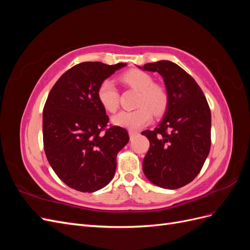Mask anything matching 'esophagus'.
<instances>
[{
    "instance_id": "34e87169",
    "label": "esophagus",
    "mask_w": 250,
    "mask_h": 250,
    "mask_svg": "<svg viewBox=\"0 0 250 250\" xmlns=\"http://www.w3.org/2000/svg\"><path fill=\"white\" fill-rule=\"evenodd\" d=\"M128 133H129V137H130V138H133L134 135L139 134V132H138V131H135V130H129V132H128Z\"/></svg>"
}]
</instances>
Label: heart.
<instances>
[{
  "label": "heart",
  "mask_w": 250,
  "mask_h": 250,
  "mask_svg": "<svg viewBox=\"0 0 250 250\" xmlns=\"http://www.w3.org/2000/svg\"><path fill=\"white\" fill-rule=\"evenodd\" d=\"M122 80L128 86L140 92L137 100L139 108L131 111H121L113 116L111 122L128 129H139L147 125L152 119V112L160 116L168 106V94L166 89L153 84V78L140 70H130L123 74ZM97 97L101 106L108 112H115L119 107V93L113 81L105 79L100 83Z\"/></svg>",
  "instance_id": "obj_1"
}]
</instances>
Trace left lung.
<instances>
[{
  "label": "left lung",
  "mask_w": 250,
  "mask_h": 250,
  "mask_svg": "<svg viewBox=\"0 0 250 250\" xmlns=\"http://www.w3.org/2000/svg\"><path fill=\"white\" fill-rule=\"evenodd\" d=\"M164 78L168 106L154 130H145L150 148L143 171L153 185L174 190L198 175L210 148L211 117L204 94L193 77L169 60L139 66Z\"/></svg>",
  "instance_id": "left-lung-1"
}]
</instances>
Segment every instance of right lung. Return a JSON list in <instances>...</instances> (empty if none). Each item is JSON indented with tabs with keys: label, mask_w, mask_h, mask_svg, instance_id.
<instances>
[{
	"label": "right lung",
	"mask_w": 250,
	"mask_h": 250,
	"mask_svg": "<svg viewBox=\"0 0 250 250\" xmlns=\"http://www.w3.org/2000/svg\"><path fill=\"white\" fill-rule=\"evenodd\" d=\"M126 63L81 62L52 87L42 112L43 148L56 175L70 188L92 193L115 175L117 154L129 141L126 129L111 126L97 97L100 83Z\"/></svg>",
	"instance_id": "obj_1"
}]
</instances>
